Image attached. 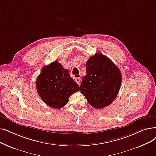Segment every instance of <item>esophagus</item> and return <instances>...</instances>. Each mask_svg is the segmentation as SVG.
I'll use <instances>...</instances> for the list:
<instances>
[{
    "label": "esophagus",
    "mask_w": 156,
    "mask_h": 156,
    "mask_svg": "<svg viewBox=\"0 0 156 156\" xmlns=\"http://www.w3.org/2000/svg\"><path fill=\"white\" fill-rule=\"evenodd\" d=\"M81 80H82V79H81L80 78H75V82L77 83L78 85H80L81 83Z\"/></svg>",
    "instance_id": "esophagus-1"
}]
</instances>
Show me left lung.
Segmentation results:
<instances>
[{"label":"left lung","mask_w":156,"mask_h":156,"mask_svg":"<svg viewBox=\"0 0 156 156\" xmlns=\"http://www.w3.org/2000/svg\"><path fill=\"white\" fill-rule=\"evenodd\" d=\"M85 65L87 74L80 85L81 92L95 108L100 109L110 105L120 90V71L110 58L101 53L90 57Z\"/></svg>","instance_id":"8db88e82"}]
</instances>
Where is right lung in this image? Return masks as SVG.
I'll return each mask as SVG.
<instances>
[{
  "instance_id": "obj_1",
  "label": "right lung",
  "mask_w": 156,
  "mask_h": 156,
  "mask_svg": "<svg viewBox=\"0 0 156 156\" xmlns=\"http://www.w3.org/2000/svg\"><path fill=\"white\" fill-rule=\"evenodd\" d=\"M36 89L44 102L59 109L69 101V98L80 90L79 85L70 77L68 70L58 61L44 66L36 80Z\"/></svg>"
}]
</instances>
